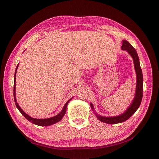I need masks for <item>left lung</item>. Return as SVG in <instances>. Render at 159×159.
Masks as SVG:
<instances>
[{"instance_id": "left-lung-1", "label": "left lung", "mask_w": 159, "mask_h": 159, "mask_svg": "<svg viewBox=\"0 0 159 159\" xmlns=\"http://www.w3.org/2000/svg\"><path fill=\"white\" fill-rule=\"evenodd\" d=\"M122 42L123 43L121 48L123 50H126L132 57L134 66V70L136 72V74H137V85H136L135 94L131 103L122 114L115 116H103L96 113L94 111L93 104L92 103H90V107H91L92 111H93L94 114L97 117V118L100 120L101 122L109 124H116L122 123L129 119L139 109L142 99L143 75L140 65L139 57L138 56L137 51H136V50L133 47L132 45L129 42L126 40H123Z\"/></svg>"}]
</instances>
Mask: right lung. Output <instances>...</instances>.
I'll list each match as a JSON object with an SVG mask.
<instances>
[{
	"label": "right lung",
	"instance_id": "right-lung-1",
	"mask_svg": "<svg viewBox=\"0 0 159 159\" xmlns=\"http://www.w3.org/2000/svg\"><path fill=\"white\" fill-rule=\"evenodd\" d=\"M19 65V63L17 65V66L16 67V72H15V75H14L15 83H14V86H13V97H14V100H15V102H16V105L17 108L19 109V111H20V112L21 113V114L23 115L29 121V122H31L32 124H35L37 125H39V126H49V125H53V124H54L56 123L59 122V121L63 118L64 115H65L66 111V107H67L68 103H69V102L72 99V98H71L65 104L64 107H63L61 111L60 112L58 115H56L54 116L49 118H43V119H37V118H32L31 116H30L26 114L25 112L23 111V110H22L20 108V107L19 106V105L17 102V100H16V79L17 70L18 69Z\"/></svg>",
	"mask_w": 159,
	"mask_h": 159
}]
</instances>
